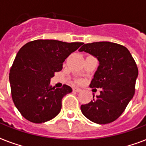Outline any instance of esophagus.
Returning a JSON list of instances; mask_svg holds the SVG:
<instances>
[{"label":"esophagus","mask_w":146,"mask_h":146,"mask_svg":"<svg viewBox=\"0 0 146 146\" xmlns=\"http://www.w3.org/2000/svg\"><path fill=\"white\" fill-rule=\"evenodd\" d=\"M73 90L74 92H80L82 91V89H80V88H77V87H75V88H73Z\"/></svg>","instance_id":"34e87169"}]
</instances>
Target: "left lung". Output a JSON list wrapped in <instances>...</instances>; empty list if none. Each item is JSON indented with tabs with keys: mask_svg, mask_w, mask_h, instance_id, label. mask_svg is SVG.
<instances>
[{
	"mask_svg": "<svg viewBox=\"0 0 146 146\" xmlns=\"http://www.w3.org/2000/svg\"><path fill=\"white\" fill-rule=\"evenodd\" d=\"M97 58L99 66L90 87L100 88L99 96L81 105L82 114L92 122L106 124L120 117L134 96L138 68L126 47L110 42L85 44L80 48Z\"/></svg>",
	"mask_w": 146,
	"mask_h": 146,
	"instance_id": "left-lung-1",
	"label": "left lung"
}]
</instances>
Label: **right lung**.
Listing matches in <instances>:
<instances>
[{
  "instance_id": "right-lung-1",
  "label": "right lung",
  "mask_w": 146,
  "mask_h": 146,
  "mask_svg": "<svg viewBox=\"0 0 146 146\" xmlns=\"http://www.w3.org/2000/svg\"><path fill=\"white\" fill-rule=\"evenodd\" d=\"M82 42L35 40L26 44L17 53L10 69L11 95L15 106L23 117L35 123L54 118L61 110L62 98L72 88L50 86L55 72L63 68L65 59Z\"/></svg>"
}]
</instances>
